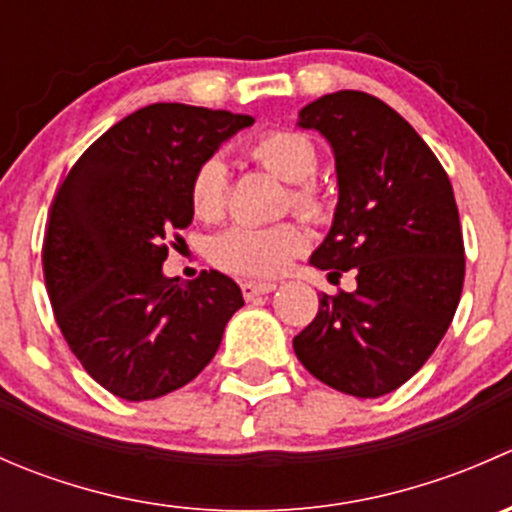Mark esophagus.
I'll return each instance as SVG.
<instances>
[{"label":"esophagus","instance_id":"1","mask_svg":"<svg viewBox=\"0 0 512 512\" xmlns=\"http://www.w3.org/2000/svg\"><path fill=\"white\" fill-rule=\"evenodd\" d=\"M275 289V282H245V285H242V294H245V299H255L260 297V294L275 292Z\"/></svg>","mask_w":512,"mask_h":512}]
</instances>
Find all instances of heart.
I'll return each mask as SVG.
<instances>
[{
    "label": "heart",
    "instance_id": "obj_1",
    "mask_svg": "<svg viewBox=\"0 0 512 512\" xmlns=\"http://www.w3.org/2000/svg\"><path fill=\"white\" fill-rule=\"evenodd\" d=\"M247 156L289 183L287 208L307 220H319L327 210V198L314 183L319 156L307 136L294 131H267L247 146ZM227 203V170L218 158H208L195 168L190 180V205L200 220H218ZM307 237L297 225L270 227L235 225L215 237L213 260L220 267L242 275H280L294 255L304 250Z\"/></svg>",
    "mask_w": 512,
    "mask_h": 512
}]
</instances>
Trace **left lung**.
I'll list each match as a JSON object with an SVG mask.
<instances>
[{"label":"left lung","mask_w":512,"mask_h":512,"mask_svg":"<svg viewBox=\"0 0 512 512\" xmlns=\"http://www.w3.org/2000/svg\"><path fill=\"white\" fill-rule=\"evenodd\" d=\"M337 160L339 203L312 265L354 292L322 294L294 337L304 369L342 394L376 399L399 389L451 327L466 250L446 170L406 118L364 91L327 94L299 111Z\"/></svg>","instance_id":"8db88e82"}]
</instances>
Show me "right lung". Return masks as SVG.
<instances>
[{"label": "right lung", "instance_id": "add662e5", "mask_svg": "<svg viewBox=\"0 0 512 512\" xmlns=\"http://www.w3.org/2000/svg\"><path fill=\"white\" fill-rule=\"evenodd\" d=\"M255 118L151 103L108 128L74 163L49 210L41 247L56 324L91 379L148 401L210 364L245 304L218 270L165 277L168 237L193 223L195 168Z\"/></svg>", "mask_w": 512, "mask_h": 512}]
</instances>
